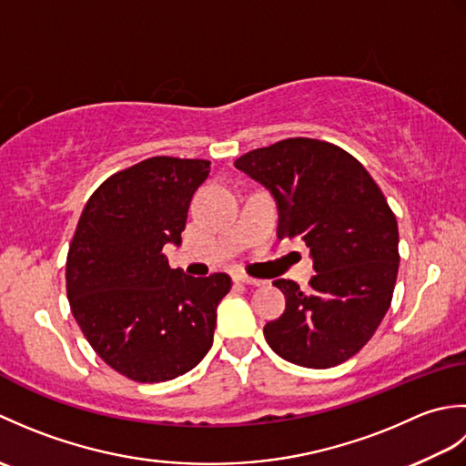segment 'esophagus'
<instances>
[{
  "mask_svg": "<svg viewBox=\"0 0 466 466\" xmlns=\"http://www.w3.org/2000/svg\"><path fill=\"white\" fill-rule=\"evenodd\" d=\"M234 282H238V284H250V286H262V284H264L262 280L250 279V276H246V274H236V276H234Z\"/></svg>",
  "mask_w": 466,
  "mask_h": 466,
  "instance_id": "34e87169",
  "label": "esophagus"
}]
</instances>
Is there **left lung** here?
<instances>
[{
	"label": "left lung",
	"mask_w": 466,
	"mask_h": 466,
	"mask_svg": "<svg viewBox=\"0 0 466 466\" xmlns=\"http://www.w3.org/2000/svg\"><path fill=\"white\" fill-rule=\"evenodd\" d=\"M234 166L260 182L279 206V238H300L316 274L304 292L274 280L286 310L264 326L284 360L330 369L372 339L399 274V226L380 187L342 147L289 137L240 156Z\"/></svg>",
	"instance_id": "obj_1"
}]
</instances>
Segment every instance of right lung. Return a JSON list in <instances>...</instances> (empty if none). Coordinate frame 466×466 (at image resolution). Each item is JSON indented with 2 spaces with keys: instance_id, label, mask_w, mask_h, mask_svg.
<instances>
[{
  "instance_id": "1",
  "label": "right lung",
  "mask_w": 466,
  "mask_h": 466,
  "mask_svg": "<svg viewBox=\"0 0 466 466\" xmlns=\"http://www.w3.org/2000/svg\"><path fill=\"white\" fill-rule=\"evenodd\" d=\"M208 160L156 156L117 172L87 200L69 244L66 289L87 342L136 382L172 380L210 350L224 272L194 279L170 268Z\"/></svg>"
}]
</instances>
